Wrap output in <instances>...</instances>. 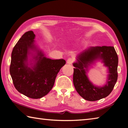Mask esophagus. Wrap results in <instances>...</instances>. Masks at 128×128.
<instances>
[{
  "label": "esophagus",
  "instance_id": "esophagus-1",
  "mask_svg": "<svg viewBox=\"0 0 128 128\" xmlns=\"http://www.w3.org/2000/svg\"><path fill=\"white\" fill-rule=\"evenodd\" d=\"M73 62V60L72 58H69V59H68V60H66V63L68 64H72Z\"/></svg>",
  "mask_w": 128,
  "mask_h": 128
}]
</instances>
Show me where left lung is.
Wrapping results in <instances>:
<instances>
[{"label": "left lung", "mask_w": 128, "mask_h": 128, "mask_svg": "<svg viewBox=\"0 0 128 128\" xmlns=\"http://www.w3.org/2000/svg\"><path fill=\"white\" fill-rule=\"evenodd\" d=\"M108 68V78L103 86H97L90 82L87 76L89 67L97 61ZM73 83L76 92L86 100L97 101L110 94L118 80V56L113 46H95L85 48L76 56Z\"/></svg>", "instance_id": "1"}]
</instances>
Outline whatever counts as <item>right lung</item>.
<instances>
[{
  "label": "right lung",
  "mask_w": 128,
  "mask_h": 128,
  "mask_svg": "<svg viewBox=\"0 0 128 128\" xmlns=\"http://www.w3.org/2000/svg\"><path fill=\"white\" fill-rule=\"evenodd\" d=\"M35 34L29 31L23 34L11 55L10 74L18 92L31 98L45 96L54 86L64 59H51L36 45Z\"/></svg>",
  "instance_id": "obj_1"
}]
</instances>
